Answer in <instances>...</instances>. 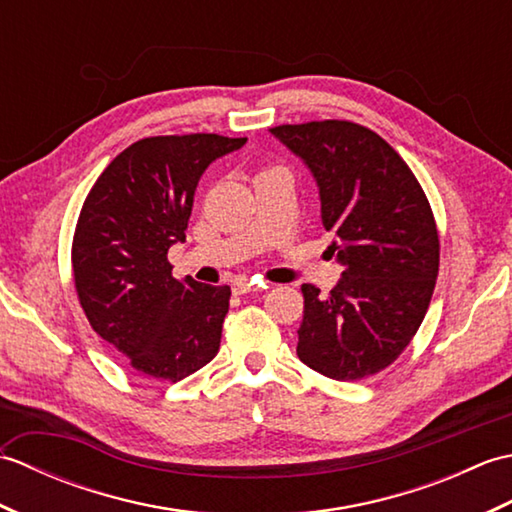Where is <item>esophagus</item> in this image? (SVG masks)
<instances>
[{
	"label": "esophagus",
	"instance_id": "esophagus-1",
	"mask_svg": "<svg viewBox=\"0 0 512 512\" xmlns=\"http://www.w3.org/2000/svg\"><path fill=\"white\" fill-rule=\"evenodd\" d=\"M266 284H259V281H248V279H237L233 284L235 295H246V292H259L264 290Z\"/></svg>",
	"mask_w": 512,
	"mask_h": 512
}]
</instances>
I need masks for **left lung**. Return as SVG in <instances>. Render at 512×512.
Here are the masks:
<instances>
[{
	"mask_svg": "<svg viewBox=\"0 0 512 512\" xmlns=\"http://www.w3.org/2000/svg\"><path fill=\"white\" fill-rule=\"evenodd\" d=\"M312 173L328 246L343 275L328 297L303 284V363L361 380L405 350L427 314L440 262L431 206L407 162L372 129L347 121L270 129Z\"/></svg>",
	"mask_w": 512,
	"mask_h": 512,
	"instance_id": "obj_1",
	"label": "left lung"
}]
</instances>
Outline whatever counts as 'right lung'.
<instances>
[{"mask_svg": "<svg viewBox=\"0 0 512 512\" xmlns=\"http://www.w3.org/2000/svg\"><path fill=\"white\" fill-rule=\"evenodd\" d=\"M246 138H143L96 180L76 224L74 286L94 332L136 372L182 380L213 361L231 288L173 279L167 253L184 242L206 167Z\"/></svg>", "mask_w": 512, "mask_h": 512, "instance_id": "obj_1", "label": "right lung"}]
</instances>
